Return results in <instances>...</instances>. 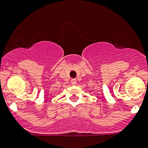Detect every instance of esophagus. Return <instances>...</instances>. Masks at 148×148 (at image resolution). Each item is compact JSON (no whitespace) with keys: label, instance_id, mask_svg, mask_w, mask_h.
Returning <instances> with one entry per match:
<instances>
[{"label":"esophagus","instance_id":"esophagus-1","mask_svg":"<svg viewBox=\"0 0 148 148\" xmlns=\"http://www.w3.org/2000/svg\"><path fill=\"white\" fill-rule=\"evenodd\" d=\"M71 83L72 85H76V84H77V80H76V79H72L71 80Z\"/></svg>","mask_w":148,"mask_h":148}]
</instances>
